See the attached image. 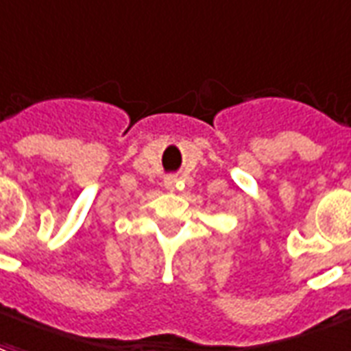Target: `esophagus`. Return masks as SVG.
Listing matches in <instances>:
<instances>
[{
    "label": "esophagus",
    "instance_id": "34e87169",
    "mask_svg": "<svg viewBox=\"0 0 351 351\" xmlns=\"http://www.w3.org/2000/svg\"><path fill=\"white\" fill-rule=\"evenodd\" d=\"M176 176H165V180H163V186H165V189H169V191H175L176 189Z\"/></svg>",
    "mask_w": 351,
    "mask_h": 351
}]
</instances>
